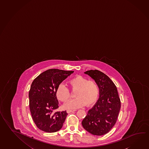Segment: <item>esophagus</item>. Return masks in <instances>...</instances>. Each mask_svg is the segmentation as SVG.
Masks as SVG:
<instances>
[{
    "label": "esophagus",
    "mask_w": 149,
    "mask_h": 149,
    "mask_svg": "<svg viewBox=\"0 0 149 149\" xmlns=\"http://www.w3.org/2000/svg\"><path fill=\"white\" fill-rule=\"evenodd\" d=\"M75 110H67V113H70V112H73V111H75Z\"/></svg>",
    "instance_id": "1"
}]
</instances>
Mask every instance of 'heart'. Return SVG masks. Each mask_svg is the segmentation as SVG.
<instances>
[{
	"label": "heart",
	"mask_w": 149,
	"mask_h": 149,
	"mask_svg": "<svg viewBox=\"0 0 149 149\" xmlns=\"http://www.w3.org/2000/svg\"><path fill=\"white\" fill-rule=\"evenodd\" d=\"M73 90H77L74 99L68 101L64 104V108L67 109H74L84 106H91L97 100L99 87L94 81H88L85 77L77 76L69 81ZM56 96L59 100L67 101L70 97L69 89L63 84H59L56 90Z\"/></svg>",
	"instance_id": "heart-1"
}]
</instances>
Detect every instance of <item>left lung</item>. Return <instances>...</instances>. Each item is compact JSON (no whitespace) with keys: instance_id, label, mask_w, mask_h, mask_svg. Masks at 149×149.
I'll return each mask as SVG.
<instances>
[{"instance_id":"left-lung-1","label":"left lung","mask_w":149,"mask_h":149,"mask_svg":"<svg viewBox=\"0 0 149 149\" xmlns=\"http://www.w3.org/2000/svg\"><path fill=\"white\" fill-rule=\"evenodd\" d=\"M84 73L97 83L99 97L82 120V126L94 135H103L115 125L120 111V100L117 88L109 77L99 70H90Z\"/></svg>"}]
</instances>
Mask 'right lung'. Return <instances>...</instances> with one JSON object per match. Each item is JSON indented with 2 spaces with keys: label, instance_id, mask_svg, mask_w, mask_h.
Returning <instances> with one entry per match:
<instances>
[{
  "label": "right lung",
  "instance_id": "obj_1",
  "mask_svg": "<svg viewBox=\"0 0 149 149\" xmlns=\"http://www.w3.org/2000/svg\"><path fill=\"white\" fill-rule=\"evenodd\" d=\"M74 71L50 69L34 79L29 91V106L34 123L40 130L54 133L60 130L67 117L66 111L58 108L56 90L59 85Z\"/></svg>",
  "mask_w": 149,
  "mask_h": 149
}]
</instances>
